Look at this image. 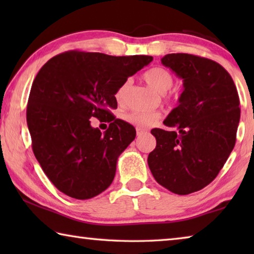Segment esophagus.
I'll use <instances>...</instances> for the list:
<instances>
[{
	"instance_id": "esophagus-1",
	"label": "esophagus",
	"mask_w": 254,
	"mask_h": 254,
	"mask_svg": "<svg viewBox=\"0 0 254 254\" xmlns=\"http://www.w3.org/2000/svg\"><path fill=\"white\" fill-rule=\"evenodd\" d=\"M144 133V130L143 128H140V127H136V135L137 136H140V135H142Z\"/></svg>"
}]
</instances>
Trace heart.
Listing matches in <instances>:
<instances>
[{"mask_svg": "<svg viewBox=\"0 0 254 254\" xmlns=\"http://www.w3.org/2000/svg\"><path fill=\"white\" fill-rule=\"evenodd\" d=\"M144 80L151 86L153 89H156L158 93H165L173 86L174 77L170 72L162 67H153L150 68L149 70L144 72L143 75ZM130 86V81L127 80L120 86L119 89L115 93V97L119 102L124 100L127 95V92ZM160 113L159 112H143V111H133L128 113L126 120L133 124V126L139 127H151L152 124L156 123L160 119Z\"/></svg>", "mask_w": 254, "mask_h": 254, "instance_id": "obj_1", "label": "heart"}]
</instances>
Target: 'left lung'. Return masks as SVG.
Returning a JSON list of instances; mask_svg holds the SVG:
<instances>
[{
    "instance_id": "obj_1",
    "label": "left lung",
    "mask_w": 254,
    "mask_h": 254,
    "mask_svg": "<svg viewBox=\"0 0 254 254\" xmlns=\"http://www.w3.org/2000/svg\"><path fill=\"white\" fill-rule=\"evenodd\" d=\"M161 63L184 79V92L163 121L174 130H151L157 145L148 165L158 184L188 195L212 183L233 150L241 115L239 94L231 75L214 60L169 54Z\"/></svg>"
}]
</instances>
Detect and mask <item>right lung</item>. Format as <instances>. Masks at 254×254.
Returning a JSON list of instances; mask_svg holds the SVG:
<instances>
[{"label": "right lung", "mask_w": 254, "mask_h": 254, "mask_svg": "<svg viewBox=\"0 0 254 254\" xmlns=\"http://www.w3.org/2000/svg\"><path fill=\"white\" fill-rule=\"evenodd\" d=\"M151 56L115 57L70 50L48 60L32 83L27 123L32 150L56 188L76 199L101 194L113 182L117 161L135 137L131 124L115 119V93L152 62ZM91 117L110 122L102 133Z\"/></svg>", "instance_id": "obj_1"}]
</instances>
